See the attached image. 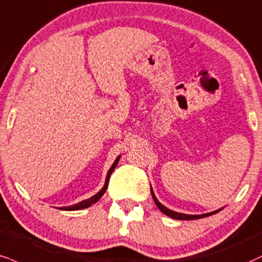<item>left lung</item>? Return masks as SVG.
<instances>
[{"label": "left lung", "instance_id": "obj_1", "mask_svg": "<svg viewBox=\"0 0 262 262\" xmlns=\"http://www.w3.org/2000/svg\"><path fill=\"white\" fill-rule=\"evenodd\" d=\"M150 190H151V195H152V199H154V201H155L156 206L159 207L160 211L165 213L166 216L171 217V219H174V220H181V221H189V220H199V219H204V217L215 215V213H217L219 211H221L223 209V207H221V209L215 210V211H212V212H209V213H203V215H187V213H181V212H177V211L169 210L168 207L163 206V205L160 203L159 200H157L156 195L154 194V190H152V188H151V187H150Z\"/></svg>", "mask_w": 262, "mask_h": 262}]
</instances>
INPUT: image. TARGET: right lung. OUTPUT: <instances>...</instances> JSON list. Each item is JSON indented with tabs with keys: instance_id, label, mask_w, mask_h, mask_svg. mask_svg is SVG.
Here are the masks:
<instances>
[{
	"instance_id": "add662e5",
	"label": "right lung",
	"mask_w": 262,
	"mask_h": 262,
	"mask_svg": "<svg viewBox=\"0 0 262 262\" xmlns=\"http://www.w3.org/2000/svg\"><path fill=\"white\" fill-rule=\"evenodd\" d=\"M119 159H121V155H119V156L117 157V159L115 160V162H113V165L111 166V168H110V169H108V172H107L105 184H103V187L101 188V190H100V191H97V193H96L95 195H93V196L89 198V199L80 201V203L72 205V206H63V207H59V210H64V211L83 210V209H86V207L91 206V205H93V204H95L96 201H99V200H100V198L102 196L103 194H105V191H106L107 187H108V181H110V177H111L112 172L115 171V168H116V166H117V163H118V161H119Z\"/></svg>"
}]
</instances>
